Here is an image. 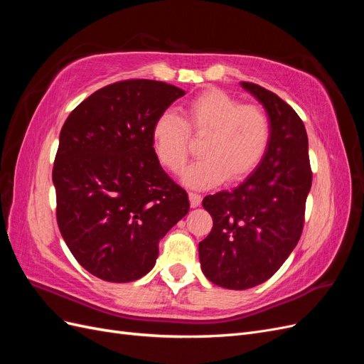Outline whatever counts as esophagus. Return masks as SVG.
I'll use <instances>...</instances> for the list:
<instances>
[{
	"label": "esophagus",
	"mask_w": 364,
	"mask_h": 364,
	"mask_svg": "<svg viewBox=\"0 0 364 364\" xmlns=\"http://www.w3.org/2000/svg\"><path fill=\"white\" fill-rule=\"evenodd\" d=\"M188 197H190V205H191V208H197V206H199V205L202 203V196H200V194L190 193Z\"/></svg>",
	"instance_id": "obj_1"
}]
</instances>
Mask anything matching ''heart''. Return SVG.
<instances>
[{"mask_svg":"<svg viewBox=\"0 0 364 364\" xmlns=\"http://www.w3.org/2000/svg\"><path fill=\"white\" fill-rule=\"evenodd\" d=\"M183 119L164 111L151 129L156 156L165 168L178 173L190 156V132L205 136L202 159L182 174L190 188L205 190L226 178L238 182L255 170L272 141V121L258 105H241L237 97L211 87L182 107Z\"/></svg>","mask_w":364,"mask_h":364,"instance_id":"heart-1","label":"heart"}]
</instances>
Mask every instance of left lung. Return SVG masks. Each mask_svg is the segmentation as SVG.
Wrapping results in <instances>:
<instances>
[{"instance_id":"8db88e82","label":"left lung","mask_w":364,"mask_h":364,"mask_svg":"<svg viewBox=\"0 0 364 364\" xmlns=\"http://www.w3.org/2000/svg\"><path fill=\"white\" fill-rule=\"evenodd\" d=\"M272 121L266 156L232 191L206 196L213 229L199 243L205 277L246 290L272 278L301 238L313 173L306 130L293 107L255 83L241 82Z\"/></svg>"}]
</instances>
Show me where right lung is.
<instances>
[{"label": "right lung", "instance_id": "right-lung-1", "mask_svg": "<svg viewBox=\"0 0 364 364\" xmlns=\"http://www.w3.org/2000/svg\"><path fill=\"white\" fill-rule=\"evenodd\" d=\"M185 95L134 79L107 85L65 121L53 167L60 234L80 266L130 282L155 266L159 240L188 214V194L161 167L151 129Z\"/></svg>", "mask_w": 364, "mask_h": 364}]
</instances>
